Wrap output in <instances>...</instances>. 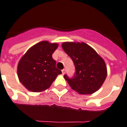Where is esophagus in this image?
<instances>
[{"mask_svg": "<svg viewBox=\"0 0 127 127\" xmlns=\"http://www.w3.org/2000/svg\"><path fill=\"white\" fill-rule=\"evenodd\" d=\"M62 73H63V74H65V69H63L62 70Z\"/></svg>", "mask_w": 127, "mask_h": 127, "instance_id": "esophagus-1", "label": "esophagus"}]
</instances>
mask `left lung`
<instances>
[{"label": "left lung", "instance_id": "obj_1", "mask_svg": "<svg viewBox=\"0 0 127 127\" xmlns=\"http://www.w3.org/2000/svg\"><path fill=\"white\" fill-rule=\"evenodd\" d=\"M62 47L75 66L76 72L72 78L64 75L71 88L84 95L98 90L107 76L104 61L92 47L83 42H64Z\"/></svg>", "mask_w": 127, "mask_h": 127}]
</instances>
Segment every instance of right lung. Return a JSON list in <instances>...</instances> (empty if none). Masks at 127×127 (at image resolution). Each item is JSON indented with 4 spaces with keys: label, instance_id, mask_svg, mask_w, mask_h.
I'll return each mask as SVG.
<instances>
[{
    "label": "right lung",
    "instance_id": "right-lung-1",
    "mask_svg": "<svg viewBox=\"0 0 127 127\" xmlns=\"http://www.w3.org/2000/svg\"><path fill=\"white\" fill-rule=\"evenodd\" d=\"M57 44L40 42L31 47L19 61L17 75L20 82L32 92H40L49 88L62 72L56 68L52 54Z\"/></svg>",
    "mask_w": 127,
    "mask_h": 127
}]
</instances>
